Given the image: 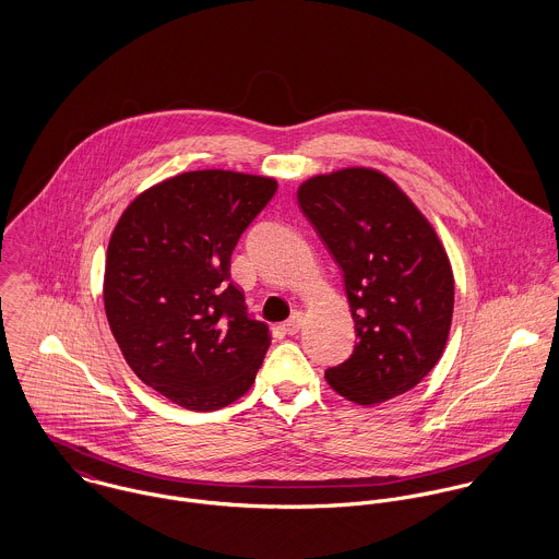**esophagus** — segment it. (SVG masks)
<instances>
[{
    "label": "esophagus",
    "mask_w": 559,
    "mask_h": 559,
    "mask_svg": "<svg viewBox=\"0 0 559 559\" xmlns=\"http://www.w3.org/2000/svg\"><path fill=\"white\" fill-rule=\"evenodd\" d=\"M301 326H304V312H295V314L290 317V320L284 322L282 329H284L288 335H297V333L301 331Z\"/></svg>",
    "instance_id": "34e87169"
}]
</instances>
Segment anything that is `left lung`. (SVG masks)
<instances>
[{
    "label": "left lung",
    "instance_id": "1",
    "mask_svg": "<svg viewBox=\"0 0 559 559\" xmlns=\"http://www.w3.org/2000/svg\"><path fill=\"white\" fill-rule=\"evenodd\" d=\"M297 200L344 273L357 331L326 383L361 406L413 390L441 359L454 312V273L432 224L374 167L317 174Z\"/></svg>",
    "mask_w": 559,
    "mask_h": 559
}]
</instances>
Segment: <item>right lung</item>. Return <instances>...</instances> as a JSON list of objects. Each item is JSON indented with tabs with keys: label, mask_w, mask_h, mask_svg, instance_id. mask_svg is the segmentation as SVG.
<instances>
[{
	"label": "right lung",
	"mask_w": 559,
	"mask_h": 559,
	"mask_svg": "<svg viewBox=\"0 0 559 559\" xmlns=\"http://www.w3.org/2000/svg\"><path fill=\"white\" fill-rule=\"evenodd\" d=\"M277 189L271 176L195 169L142 191L120 215L103 304L131 370L189 411H217L255 381L271 331L230 280L242 230Z\"/></svg>",
	"instance_id": "right-lung-1"
}]
</instances>
